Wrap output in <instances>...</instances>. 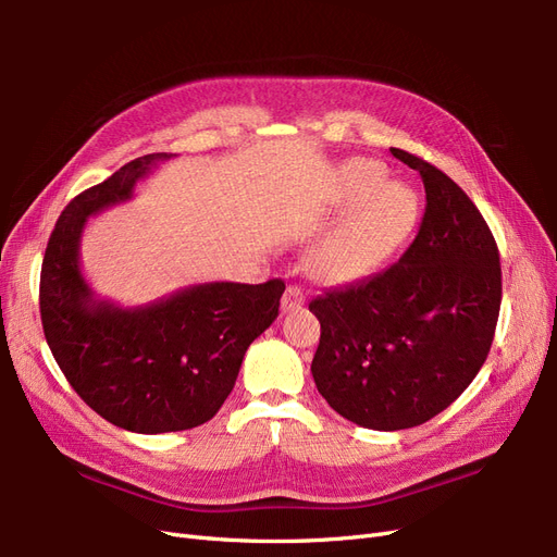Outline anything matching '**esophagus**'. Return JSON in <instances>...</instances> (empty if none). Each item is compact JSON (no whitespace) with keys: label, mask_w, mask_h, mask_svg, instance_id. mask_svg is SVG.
<instances>
[{"label":"esophagus","mask_w":557,"mask_h":557,"mask_svg":"<svg viewBox=\"0 0 557 557\" xmlns=\"http://www.w3.org/2000/svg\"><path fill=\"white\" fill-rule=\"evenodd\" d=\"M301 305H305V293H301V288H297V285H288L283 293V299H281L283 313L297 311V309H301Z\"/></svg>","instance_id":"esophagus-1"}]
</instances>
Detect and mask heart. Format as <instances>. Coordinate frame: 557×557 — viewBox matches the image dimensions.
<instances>
[{"instance_id":"1","label":"heart","mask_w":557,"mask_h":557,"mask_svg":"<svg viewBox=\"0 0 557 557\" xmlns=\"http://www.w3.org/2000/svg\"><path fill=\"white\" fill-rule=\"evenodd\" d=\"M332 211L342 218L309 250V269L323 283H352L407 244L420 201L407 183L385 181L379 162L348 160L334 176Z\"/></svg>"}]
</instances>
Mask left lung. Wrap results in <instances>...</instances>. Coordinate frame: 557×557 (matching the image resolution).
<instances>
[{"label":"left lung","mask_w":557,"mask_h":557,"mask_svg":"<svg viewBox=\"0 0 557 557\" xmlns=\"http://www.w3.org/2000/svg\"><path fill=\"white\" fill-rule=\"evenodd\" d=\"M425 185L413 244L383 272L318 295V393L350 423L395 432L428 423L474 381L502 301L499 250L458 183L391 148Z\"/></svg>","instance_id":"obj_1"}]
</instances>
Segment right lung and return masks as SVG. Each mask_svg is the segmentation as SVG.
Masks as SVG:
<instances>
[{
    "instance_id": "obj_1",
    "label": "right lung",
    "mask_w": 557,
    "mask_h": 557,
    "mask_svg": "<svg viewBox=\"0 0 557 557\" xmlns=\"http://www.w3.org/2000/svg\"><path fill=\"white\" fill-rule=\"evenodd\" d=\"M172 153H150L74 197L50 234L39 307L46 342L81 399L127 432L162 434L211 420L248 346L274 323L285 283L211 281L144 307L99 299L81 269L88 218L132 199Z\"/></svg>"
}]
</instances>
